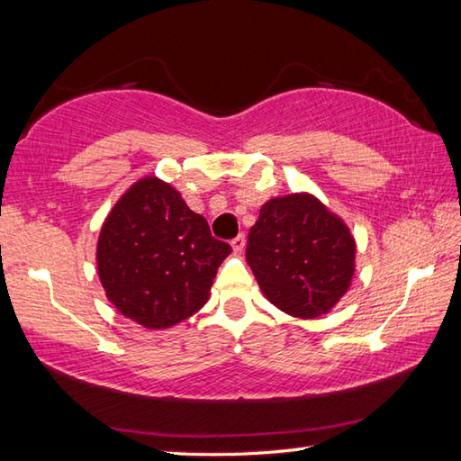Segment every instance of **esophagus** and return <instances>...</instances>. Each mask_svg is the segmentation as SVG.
<instances>
[{
    "instance_id": "obj_1",
    "label": "esophagus",
    "mask_w": 461,
    "mask_h": 461,
    "mask_svg": "<svg viewBox=\"0 0 461 461\" xmlns=\"http://www.w3.org/2000/svg\"><path fill=\"white\" fill-rule=\"evenodd\" d=\"M231 248H233V252H236V254L244 252V248H246V238H244V233H240L238 238H233V240H231Z\"/></svg>"
}]
</instances>
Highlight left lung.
I'll list each match as a JSON object with an SVG mask.
<instances>
[{
    "label": "left lung",
    "instance_id": "left-lung-1",
    "mask_svg": "<svg viewBox=\"0 0 461 461\" xmlns=\"http://www.w3.org/2000/svg\"><path fill=\"white\" fill-rule=\"evenodd\" d=\"M246 260L272 305L315 319L330 313L352 286L356 240L315 194L291 193L260 207Z\"/></svg>",
    "mask_w": 461,
    "mask_h": 461
}]
</instances>
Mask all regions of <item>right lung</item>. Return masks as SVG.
Wrapping results in <instances>:
<instances>
[{"instance_id":"obj_1","label":"right lung","mask_w":461,"mask_h":461,"mask_svg":"<svg viewBox=\"0 0 461 461\" xmlns=\"http://www.w3.org/2000/svg\"><path fill=\"white\" fill-rule=\"evenodd\" d=\"M230 252L173 185L144 176L101 225L97 275L123 317L146 330H167L205 305Z\"/></svg>"}]
</instances>
